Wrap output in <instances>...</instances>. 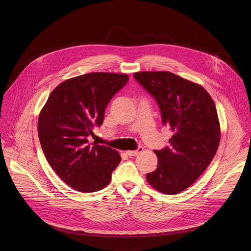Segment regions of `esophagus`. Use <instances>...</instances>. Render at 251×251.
<instances>
[{"instance_id":"34e87169","label":"esophagus","mask_w":251,"mask_h":251,"mask_svg":"<svg viewBox=\"0 0 251 251\" xmlns=\"http://www.w3.org/2000/svg\"><path fill=\"white\" fill-rule=\"evenodd\" d=\"M143 150H144V148H143V147H138L137 150H135V151H127L126 154L129 157H134V156H137L139 153H141Z\"/></svg>"}]
</instances>
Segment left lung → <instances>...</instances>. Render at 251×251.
<instances>
[{
    "label": "left lung",
    "mask_w": 251,
    "mask_h": 251,
    "mask_svg": "<svg viewBox=\"0 0 251 251\" xmlns=\"http://www.w3.org/2000/svg\"><path fill=\"white\" fill-rule=\"evenodd\" d=\"M133 76L155 98L163 124L174 132L170 146L155 150L158 167L146 175L147 182L167 195L181 193L204 172L219 148L216 105L201 85L169 71H141Z\"/></svg>",
    "instance_id": "obj_1"
}]
</instances>
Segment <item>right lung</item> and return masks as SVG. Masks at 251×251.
I'll use <instances>...</instances> for the list:
<instances>
[{
    "label": "right lung",
    "mask_w": 251,
    "mask_h": 251,
    "mask_svg": "<svg viewBox=\"0 0 251 251\" xmlns=\"http://www.w3.org/2000/svg\"><path fill=\"white\" fill-rule=\"evenodd\" d=\"M128 80L127 75L91 73L63 81L50 93L40 113L39 138L49 164L69 187L93 193L110 183L121 157L88 138Z\"/></svg>",
    "instance_id": "obj_1"
}]
</instances>
